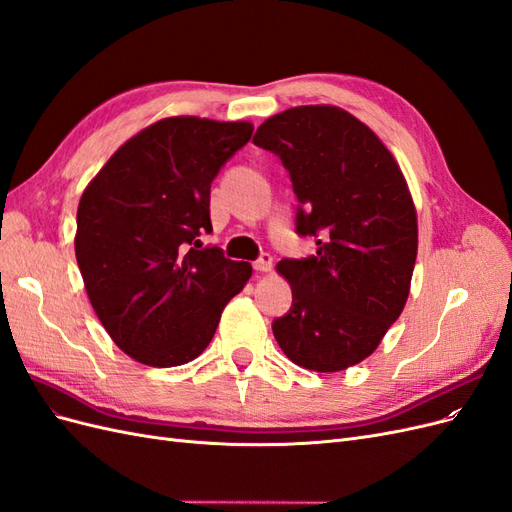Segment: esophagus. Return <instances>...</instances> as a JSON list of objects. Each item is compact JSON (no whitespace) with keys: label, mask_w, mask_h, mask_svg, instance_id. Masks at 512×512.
I'll list each match as a JSON object with an SVG mask.
<instances>
[{"label":"esophagus","mask_w":512,"mask_h":512,"mask_svg":"<svg viewBox=\"0 0 512 512\" xmlns=\"http://www.w3.org/2000/svg\"><path fill=\"white\" fill-rule=\"evenodd\" d=\"M273 269V258L271 254H262L256 262H254V271L256 273H269Z\"/></svg>","instance_id":"1"}]
</instances>
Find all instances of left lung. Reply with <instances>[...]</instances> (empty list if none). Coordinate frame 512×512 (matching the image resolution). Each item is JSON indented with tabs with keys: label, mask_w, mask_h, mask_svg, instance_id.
<instances>
[{
	"label": "left lung",
	"mask_w": 512,
	"mask_h": 512,
	"mask_svg": "<svg viewBox=\"0 0 512 512\" xmlns=\"http://www.w3.org/2000/svg\"><path fill=\"white\" fill-rule=\"evenodd\" d=\"M254 145L280 156L299 198L297 232L318 245L277 262L292 307L273 335L294 365L348 369L380 346L408 301L418 224L406 177L374 130L331 104L269 117Z\"/></svg>",
	"instance_id": "obj_1"
}]
</instances>
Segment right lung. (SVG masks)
<instances>
[{
  "label": "right lung",
  "mask_w": 512,
  "mask_h": 512,
  "mask_svg": "<svg viewBox=\"0 0 512 512\" xmlns=\"http://www.w3.org/2000/svg\"><path fill=\"white\" fill-rule=\"evenodd\" d=\"M250 121L166 117L134 134L85 188L76 262L113 342L134 361L175 367L213 339L250 262L203 247L211 181L252 138Z\"/></svg>",
  "instance_id": "right-lung-1"
}]
</instances>
